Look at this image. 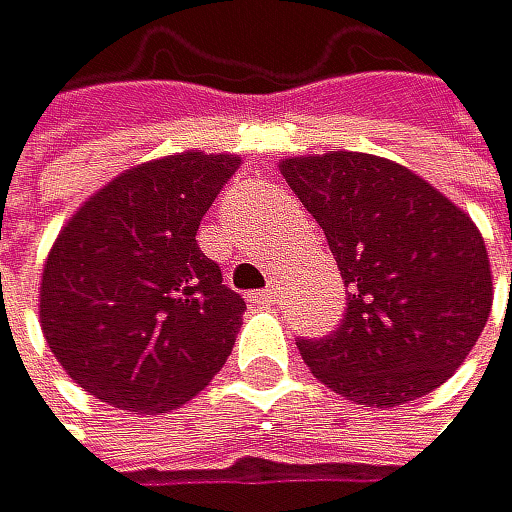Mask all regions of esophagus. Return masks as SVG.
I'll list each match as a JSON object with an SVG mask.
<instances>
[{
	"instance_id": "esophagus-1",
	"label": "esophagus",
	"mask_w": 512,
	"mask_h": 512,
	"mask_svg": "<svg viewBox=\"0 0 512 512\" xmlns=\"http://www.w3.org/2000/svg\"><path fill=\"white\" fill-rule=\"evenodd\" d=\"M275 300H278V291H275V288H266V291L250 294V304H253V307H275Z\"/></svg>"
}]
</instances>
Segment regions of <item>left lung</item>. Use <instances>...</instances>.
Segmentation results:
<instances>
[{"mask_svg": "<svg viewBox=\"0 0 512 512\" xmlns=\"http://www.w3.org/2000/svg\"><path fill=\"white\" fill-rule=\"evenodd\" d=\"M281 177L323 227L348 288L339 329L297 339L313 377L367 408L405 405L450 380L494 300L472 218L377 154L288 158Z\"/></svg>", "mask_w": 512, "mask_h": 512, "instance_id": "1", "label": "left lung"}]
</instances>
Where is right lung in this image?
I'll return each mask as SVG.
<instances>
[{
	"label": "right lung",
	"instance_id": "1",
	"mask_svg": "<svg viewBox=\"0 0 512 512\" xmlns=\"http://www.w3.org/2000/svg\"><path fill=\"white\" fill-rule=\"evenodd\" d=\"M237 154L139 164L78 208L40 278V326L69 377L113 408H180L224 367L246 310L196 231Z\"/></svg>",
	"mask_w": 512,
	"mask_h": 512
}]
</instances>
